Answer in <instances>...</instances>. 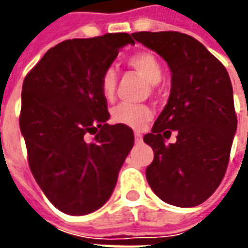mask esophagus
I'll list each match as a JSON object with an SVG mask.
<instances>
[{"label": "esophagus", "instance_id": "1", "mask_svg": "<svg viewBox=\"0 0 248 248\" xmlns=\"http://www.w3.org/2000/svg\"><path fill=\"white\" fill-rule=\"evenodd\" d=\"M134 137H135V140H137V142H140V140H142V134H140V131H135Z\"/></svg>", "mask_w": 248, "mask_h": 248}]
</instances>
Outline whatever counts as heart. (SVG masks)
<instances>
[{"mask_svg":"<svg viewBox=\"0 0 248 248\" xmlns=\"http://www.w3.org/2000/svg\"><path fill=\"white\" fill-rule=\"evenodd\" d=\"M129 65L153 85L159 83L163 70L159 60L150 51H138L129 58ZM101 92L106 99H111L117 89V73L113 67L105 69L99 79ZM151 110L146 105L119 103L111 110V118L115 124H124L131 129H140L150 121Z\"/></svg>","mask_w":248,"mask_h":248,"instance_id":"1","label":"heart"}]
</instances>
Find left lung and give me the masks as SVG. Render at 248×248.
<instances>
[{
	"label": "left lung",
	"mask_w": 248,
	"mask_h": 248,
	"mask_svg": "<svg viewBox=\"0 0 248 248\" xmlns=\"http://www.w3.org/2000/svg\"><path fill=\"white\" fill-rule=\"evenodd\" d=\"M135 41L156 51L171 71L167 105L143 137L154 159L147 182L163 202L194 207L218 188L229 165L236 114L229 73L191 35L178 31H138ZM177 142L166 145L171 130Z\"/></svg>",
	"instance_id": "left-lung-1"
}]
</instances>
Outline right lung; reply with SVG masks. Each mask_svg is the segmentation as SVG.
Segmentation results:
<instances>
[{"instance_id":"obj_1","label":"right lung","mask_w":248,"mask_h":248,"mask_svg":"<svg viewBox=\"0 0 248 248\" xmlns=\"http://www.w3.org/2000/svg\"><path fill=\"white\" fill-rule=\"evenodd\" d=\"M127 33L63 41L25 77L19 127L33 177L47 199L69 215H86L111 197L134 133L108 124L101 74ZM94 135L93 140L88 134Z\"/></svg>"}]
</instances>
